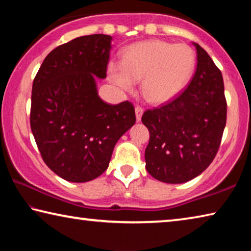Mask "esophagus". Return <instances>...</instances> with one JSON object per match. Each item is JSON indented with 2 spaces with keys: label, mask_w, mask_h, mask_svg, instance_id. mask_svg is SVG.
Wrapping results in <instances>:
<instances>
[{
  "label": "esophagus",
  "mask_w": 251,
  "mask_h": 251,
  "mask_svg": "<svg viewBox=\"0 0 251 251\" xmlns=\"http://www.w3.org/2000/svg\"><path fill=\"white\" fill-rule=\"evenodd\" d=\"M135 113H136V120L137 122H139L142 120V116H143V113H144V108L142 106H136L135 107Z\"/></svg>",
  "instance_id": "1"
}]
</instances>
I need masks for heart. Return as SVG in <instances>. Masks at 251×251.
<instances>
[{"label":"heart","mask_w":251,"mask_h":251,"mask_svg":"<svg viewBox=\"0 0 251 251\" xmlns=\"http://www.w3.org/2000/svg\"><path fill=\"white\" fill-rule=\"evenodd\" d=\"M196 69V54L186 44L152 40L136 43L123 53V61L108 64L112 82L124 91L143 79L142 93L151 103L161 104L188 85Z\"/></svg>","instance_id":"b5f03b06"}]
</instances>
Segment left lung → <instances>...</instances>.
I'll list each match as a JSON object with an SVG mask.
<instances>
[{
	"mask_svg": "<svg viewBox=\"0 0 251 251\" xmlns=\"http://www.w3.org/2000/svg\"><path fill=\"white\" fill-rule=\"evenodd\" d=\"M195 46L197 67L188 86L166 104L147 109L142 117L150 130L146 169L168 184L201 175L217 154L226 126L222 72L201 46Z\"/></svg>",
	"mask_w": 251,
	"mask_h": 251,
	"instance_id": "left-lung-1",
	"label": "left lung"
}]
</instances>
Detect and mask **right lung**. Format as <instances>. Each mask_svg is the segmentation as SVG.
I'll return each instance as SVG.
<instances>
[{
	"label": "right lung",
	"instance_id": "right-lung-1",
	"mask_svg": "<svg viewBox=\"0 0 251 251\" xmlns=\"http://www.w3.org/2000/svg\"><path fill=\"white\" fill-rule=\"evenodd\" d=\"M110 41L93 34L57 46L33 80V136L44 163L67 181L101 175L117 141L136 122L130 101L109 105L97 95L95 76L106 77Z\"/></svg>",
	"mask_w": 251,
	"mask_h": 251
}]
</instances>
